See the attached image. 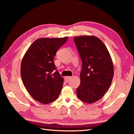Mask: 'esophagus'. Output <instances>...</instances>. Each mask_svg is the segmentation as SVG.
I'll list each match as a JSON object with an SVG mask.
<instances>
[{
    "instance_id": "obj_1",
    "label": "esophagus",
    "mask_w": 134,
    "mask_h": 134,
    "mask_svg": "<svg viewBox=\"0 0 134 134\" xmlns=\"http://www.w3.org/2000/svg\"><path fill=\"white\" fill-rule=\"evenodd\" d=\"M72 78V77L71 76H65V77L64 78V80H65V81L66 82H69L71 79Z\"/></svg>"
}]
</instances>
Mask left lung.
I'll list each match as a JSON object with an SVG mask.
<instances>
[{"label":"left lung","instance_id":"8db88e82","mask_svg":"<svg viewBox=\"0 0 134 134\" xmlns=\"http://www.w3.org/2000/svg\"><path fill=\"white\" fill-rule=\"evenodd\" d=\"M82 60L81 83L76 95L81 101L92 104L98 101L110 87L113 77V65L107 48L93 36L74 38Z\"/></svg>","mask_w":134,"mask_h":134}]
</instances>
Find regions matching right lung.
Returning a JSON list of instances; mask_svg holds the SVG:
<instances>
[{
	"label": "right lung",
	"instance_id": "add662e5",
	"mask_svg": "<svg viewBox=\"0 0 134 134\" xmlns=\"http://www.w3.org/2000/svg\"><path fill=\"white\" fill-rule=\"evenodd\" d=\"M67 39L68 37L38 38L30 45L22 59V82L30 96L41 103H51L60 93L64 80L56 70L53 59Z\"/></svg>",
	"mask_w": 134,
	"mask_h": 134
}]
</instances>
